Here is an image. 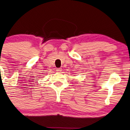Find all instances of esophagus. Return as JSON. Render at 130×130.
I'll return each instance as SVG.
<instances>
[{"label":"esophagus","instance_id":"1","mask_svg":"<svg viewBox=\"0 0 130 130\" xmlns=\"http://www.w3.org/2000/svg\"><path fill=\"white\" fill-rule=\"evenodd\" d=\"M62 68H58V69H56V72H58V73H61V72H62Z\"/></svg>","mask_w":130,"mask_h":130}]
</instances>
